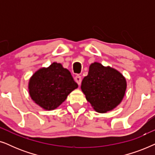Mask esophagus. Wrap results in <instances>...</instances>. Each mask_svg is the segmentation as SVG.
<instances>
[{
	"label": "esophagus",
	"mask_w": 155,
	"mask_h": 155,
	"mask_svg": "<svg viewBox=\"0 0 155 155\" xmlns=\"http://www.w3.org/2000/svg\"><path fill=\"white\" fill-rule=\"evenodd\" d=\"M75 82H77V83L80 85V84H81V82H82L81 76H80V75H76L75 77Z\"/></svg>",
	"instance_id": "obj_1"
}]
</instances>
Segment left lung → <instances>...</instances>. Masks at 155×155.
I'll return each instance as SVG.
<instances>
[{
    "instance_id": "left-lung-1",
    "label": "left lung",
    "mask_w": 155,
    "mask_h": 155,
    "mask_svg": "<svg viewBox=\"0 0 155 155\" xmlns=\"http://www.w3.org/2000/svg\"><path fill=\"white\" fill-rule=\"evenodd\" d=\"M126 87L121 73L95 62L90 65L88 75L82 80L81 90L95 111L106 113L121 102Z\"/></svg>"
}]
</instances>
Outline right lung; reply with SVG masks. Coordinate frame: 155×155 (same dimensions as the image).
Returning a JSON list of instances; mask_svg holds the SVG:
<instances>
[{
  "label": "right lung",
  "mask_w": 155,
  "mask_h": 155,
  "mask_svg": "<svg viewBox=\"0 0 155 155\" xmlns=\"http://www.w3.org/2000/svg\"><path fill=\"white\" fill-rule=\"evenodd\" d=\"M71 73L61 63H53L48 68L38 70L29 82V92L35 102L45 110L59 107L68 95L78 88Z\"/></svg>",
  "instance_id": "1"
}]
</instances>
